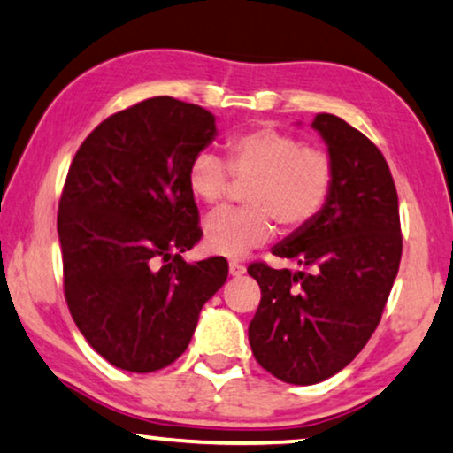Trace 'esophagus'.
Here are the masks:
<instances>
[{
    "label": "esophagus",
    "instance_id": "1",
    "mask_svg": "<svg viewBox=\"0 0 453 453\" xmlns=\"http://www.w3.org/2000/svg\"><path fill=\"white\" fill-rule=\"evenodd\" d=\"M244 273H246V267H244L242 263H236V261L230 263V275L240 277V275H244Z\"/></svg>",
    "mask_w": 453,
    "mask_h": 453
}]
</instances>
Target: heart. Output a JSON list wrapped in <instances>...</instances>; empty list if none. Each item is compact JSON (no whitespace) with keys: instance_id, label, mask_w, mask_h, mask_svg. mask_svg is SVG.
I'll use <instances>...</instances> for the list:
<instances>
[{"instance_id":"1","label":"heart","mask_w":453,"mask_h":453,"mask_svg":"<svg viewBox=\"0 0 453 453\" xmlns=\"http://www.w3.org/2000/svg\"><path fill=\"white\" fill-rule=\"evenodd\" d=\"M226 150V164L211 150H201L186 172L190 195L207 207L226 198L230 176L250 180L244 190L249 207L217 211L204 223V249L211 255H249L269 242L273 221L283 232H298L327 207L335 164L325 149L303 144L289 132L261 126L232 136Z\"/></svg>"}]
</instances>
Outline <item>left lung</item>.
Returning <instances> with one entry per match:
<instances>
[{"mask_svg":"<svg viewBox=\"0 0 453 453\" xmlns=\"http://www.w3.org/2000/svg\"><path fill=\"white\" fill-rule=\"evenodd\" d=\"M335 164L327 207L273 246L303 271L249 265L261 303L249 325L257 363L294 385L325 381L357 358L381 321L400 269L397 192L381 150L342 118L312 122Z\"/></svg>","mask_w":453,"mask_h":453,"instance_id":"1","label":"left lung"}]
</instances>
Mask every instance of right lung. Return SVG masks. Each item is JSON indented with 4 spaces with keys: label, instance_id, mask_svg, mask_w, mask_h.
Masks as SVG:
<instances>
[{
    "label": "right lung",
    "instance_id": "add662e5",
    "mask_svg": "<svg viewBox=\"0 0 453 453\" xmlns=\"http://www.w3.org/2000/svg\"><path fill=\"white\" fill-rule=\"evenodd\" d=\"M215 138V116L173 96L113 113L84 138L59 198L64 296L107 363L153 372L188 348L227 261L186 263L203 236L186 172Z\"/></svg>",
    "mask_w": 453,
    "mask_h": 453
}]
</instances>
